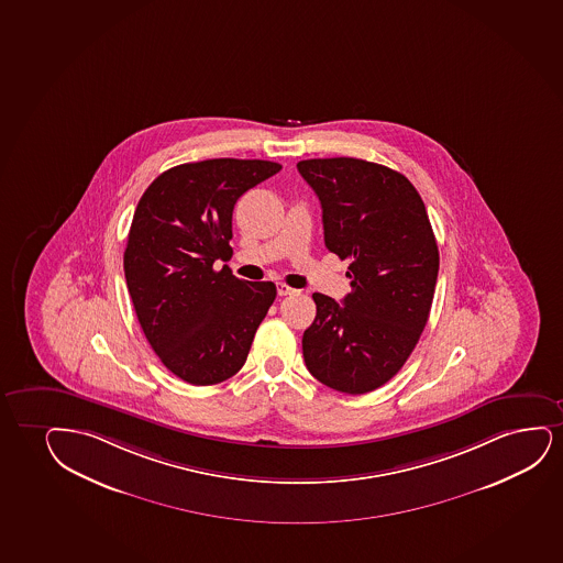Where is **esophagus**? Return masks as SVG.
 I'll return each mask as SVG.
<instances>
[{
    "mask_svg": "<svg viewBox=\"0 0 563 563\" xmlns=\"http://www.w3.org/2000/svg\"><path fill=\"white\" fill-rule=\"evenodd\" d=\"M292 292H297V289H292L287 284H278V295L279 297H287V295H292Z\"/></svg>",
    "mask_w": 563,
    "mask_h": 563,
    "instance_id": "34e87169",
    "label": "esophagus"
}]
</instances>
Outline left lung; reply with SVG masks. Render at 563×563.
<instances>
[{
	"label": "left lung",
	"mask_w": 563,
	"mask_h": 563,
	"mask_svg": "<svg viewBox=\"0 0 563 563\" xmlns=\"http://www.w3.org/2000/svg\"><path fill=\"white\" fill-rule=\"evenodd\" d=\"M297 169L320 198L325 247L350 261L352 279L342 302L313 292L305 363L321 385L365 394L404 367L427 325L440 268L434 232L415 186L390 167L325 157Z\"/></svg>",
	"instance_id": "1"
}]
</instances>
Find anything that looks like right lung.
Instances as JSON below:
<instances>
[{
  "mask_svg": "<svg viewBox=\"0 0 563 563\" xmlns=\"http://www.w3.org/2000/svg\"><path fill=\"white\" fill-rule=\"evenodd\" d=\"M279 169L234 157L177 165L136 206L123 253L129 295L150 346L188 385L234 377L276 299L272 282L213 264L232 253L235 201Z\"/></svg>",
  "mask_w": 563,
  "mask_h": 563,
  "instance_id": "add662e5",
  "label": "right lung"
}]
</instances>
